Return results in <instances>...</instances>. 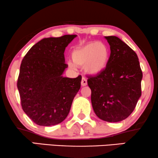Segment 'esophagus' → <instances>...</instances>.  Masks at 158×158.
Instances as JSON below:
<instances>
[{"label":"esophagus","mask_w":158,"mask_h":158,"mask_svg":"<svg viewBox=\"0 0 158 158\" xmlns=\"http://www.w3.org/2000/svg\"><path fill=\"white\" fill-rule=\"evenodd\" d=\"M81 86H83V87L84 86H86L87 85V81L85 77H82V79H81Z\"/></svg>","instance_id":"obj_1"}]
</instances>
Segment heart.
Masks as SVG:
<instances>
[{"label": "heart", "instance_id": "b5f03b06", "mask_svg": "<svg viewBox=\"0 0 158 158\" xmlns=\"http://www.w3.org/2000/svg\"><path fill=\"white\" fill-rule=\"evenodd\" d=\"M110 57V52L104 43L93 41L72 52V62H69L70 68L76 65H85L87 73L95 75L101 73L107 66Z\"/></svg>", "mask_w": 158, "mask_h": 158}]
</instances>
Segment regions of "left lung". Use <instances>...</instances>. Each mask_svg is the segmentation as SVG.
<instances>
[{"instance_id":"1","label":"left lung","mask_w":158,"mask_h":158,"mask_svg":"<svg viewBox=\"0 0 158 158\" xmlns=\"http://www.w3.org/2000/svg\"><path fill=\"white\" fill-rule=\"evenodd\" d=\"M111 54L106 69L87 84L95 114L102 120L117 123L134 110L141 95V71L136 53L117 36H105Z\"/></svg>"}]
</instances>
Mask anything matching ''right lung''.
<instances>
[{
  "label": "right lung",
  "instance_id": "1",
  "mask_svg": "<svg viewBox=\"0 0 158 158\" xmlns=\"http://www.w3.org/2000/svg\"><path fill=\"white\" fill-rule=\"evenodd\" d=\"M77 35L45 38L33 45L22 61L17 80L21 105L32 121L41 126L63 122L69 114L81 77H63L65 47Z\"/></svg>",
  "mask_w": 158,
  "mask_h": 158
}]
</instances>
